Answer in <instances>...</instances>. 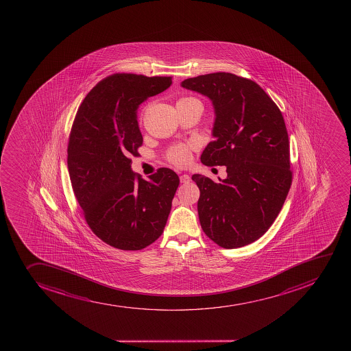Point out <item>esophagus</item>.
<instances>
[{
  "label": "esophagus",
  "instance_id": "esophagus-1",
  "mask_svg": "<svg viewBox=\"0 0 351 351\" xmlns=\"http://www.w3.org/2000/svg\"><path fill=\"white\" fill-rule=\"evenodd\" d=\"M180 181L181 183H189V182L191 181V178L189 176L188 173H183L180 176Z\"/></svg>",
  "mask_w": 351,
  "mask_h": 351
}]
</instances>
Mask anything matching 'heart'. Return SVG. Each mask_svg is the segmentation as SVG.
Segmentation results:
<instances>
[{
    "label": "heart",
    "instance_id": "1",
    "mask_svg": "<svg viewBox=\"0 0 351 351\" xmlns=\"http://www.w3.org/2000/svg\"><path fill=\"white\" fill-rule=\"evenodd\" d=\"M189 99H195V98H183L181 101H189ZM195 145L193 143L190 144H178L173 146L167 154V159L169 162L175 166L185 167L191 162L192 149H195Z\"/></svg>",
    "mask_w": 351,
    "mask_h": 351
}]
</instances>
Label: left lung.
<instances>
[{"mask_svg":"<svg viewBox=\"0 0 351 351\" xmlns=\"http://www.w3.org/2000/svg\"><path fill=\"white\" fill-rule=\"evenodd\" d=\"M182 87L212 101L214 141L202 162L226 166L219 183L195 173L198 214L206 236L219 246H246L277 219L291 184L289 141L280 110L262 88L246 77L217 73L190 77Z\"/></svg>","mask_w":351,"mask_h":351,"instance_id":"8db88e82","label":"left lung"}]
</instances>
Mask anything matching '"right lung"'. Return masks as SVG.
I'll return each mask as SVG.
<instances>
[{"instance_id": "1", "label": "right lung", "mask_w": 351, "mask_h": 351, "mask_svg": "<svg viewBox=\"0 0 351 351\" xmlns=\"http://www.w3.org/2000/svg\"><path fill=\"white\" fill-rule=\"evenodd\" d=\"M171 77L117 73L105 77L77 110L67 147L74 195L91 231L110 246L139 250L166 226L178 173L159 168L143 180L132 170L143 136L139 104L166 90Z\"/></svg>"}]
</instances>
